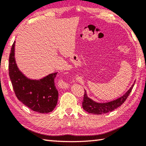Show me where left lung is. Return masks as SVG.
I'll list each match as a JSON object with an SVG mask.
<instances>
[{"label": "left lung", "mask_w": 146, "mask_h": 146, "mask_svg": "<svg viewBox=\"0 0 146 146\" xmlns=\"http://www.w3.org/2000/svg\"><path fill=\"white\" fill-rule=\"evenodd\" d=\"M133 86H134V84L122 97L118 98L115 100L111 101L110 102L106 103H97L94 102L93 100L88 97L87 94H86L85 91L82 101L83 109L89 113H93V114L95 115L105 114V113H107L108 112L112 111L115 109L120 107L126 100L128 96L131 92Z\"/></svg>", "instance_id": "obj_1"}]
</instances>
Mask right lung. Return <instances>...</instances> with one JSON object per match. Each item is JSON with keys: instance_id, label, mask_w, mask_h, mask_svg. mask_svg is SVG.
<instances>
[{"instance_id": "add662e5", "label": "right lung", "mask_w": 146, "mask_h": 146, "mask_svg": "<svg viewBox=\"0 0 146 146\" xmlns=\"http://www.w3.org/2000/svg\"><path fill=\"white\" fill-rule=\"evenodd\" d=\"M15 42L9 58V75L17 98L27 107L40 113H49L55 109L58 92L55 86L57 73L39 80L26 78L19 70L15 60Z\"/></svg>"}]
</instances>
